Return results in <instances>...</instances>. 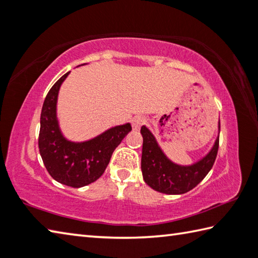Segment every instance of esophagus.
I'll return each instance as SVG.
<instances>
[{"label":"esophagus","instance_id":"esophagus-1","mask_svg":"<svg viewBox=\"0 0 258 258\" xmlns=\"http://www.w3.org/2000/svg\"><path fill=\"white\" fill-rule=\"evenodd\" d=\"M145 121H147V119H145L144 116H135L134 118L132 119V127L133 130L138 131L141 128V126L145 124Z\"/></svg>","mask_w":258,"mask_h":258}]
</instances>
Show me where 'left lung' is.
Returning <instances> with one entry per match:
<instances>
[{
	"label": "left lung",
	"mask_w": 258,
	"mask_h": 258,
	"mask_svg": "<svg viewBox=\"0 0 258 258\" xmlns=\"http://www.w3.org/2000/svg\"><path fill=\"white\" fill-rule=\"evenodd\" d=\"M143 137L141 169L143 179L154 190L165 194H184L198 186L213 167L219 149V137L211 151L194 165L179 166L168 159L156 138L142 126Z\"/></svg>",
	"instance_id": "left-lung-1"
}]
</instances>
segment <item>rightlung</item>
Segmentation results:
<instances>
[{
    "label": "right lung",
    "instance_id": "1",
    "mask_svg": "<svg viewBox=\"0 0 258 258\" xmlns=\"http://www.w3.org/2000/svg\"><path fill=\"white\" fill-rule=\"evenodd\" d=\"M69 73L55 82L45 98L38 147L48 174L60 184L79 188L96 181L104 174L114 150L132 131V126L130 123L115 126L86 142L68 141L58 127L56 102L60 84Z\"/></svg>",
    "mask_w": 258,
    "mask_h": 258
}]
</instances>
